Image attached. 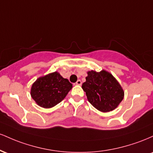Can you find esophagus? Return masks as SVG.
I'll return each instance as SVG.
<instances>
[{
  "mask_svg": "<svg viewBox=\"0 0 153 153\" xmlns=\"http://www.w3.org/2000/svg\"><path fill=\"white\" fill-rule=\"evenodd\" d=\"M81 83H82L81 80H77V82H75V85H81Z\"/></svg>",
  "mask_w": 153,
  "mask_h": 153,
  "instance_id": "34e87169",
  "label": "esophagus"
}]
</instances>
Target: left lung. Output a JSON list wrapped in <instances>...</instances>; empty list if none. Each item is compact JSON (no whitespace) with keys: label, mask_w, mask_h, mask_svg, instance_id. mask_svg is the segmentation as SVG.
<instances>
[{"label":"left lung","mask_w":153,"mask_h":153,"mask_svg":"<svg viewBox=\"0 0 153 153\" xmlns=\"http://www.w3.org/2000/svg\"><path fill=\"white\" fill-rule=\"evenodd\" d=\"M82 85L87 99L96 109L108 112L115 109L124 99V92L117 79L104 70L88 72Z\"/></svg>","instance_id":"1"}]
</instances>
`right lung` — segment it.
I'll return each mask as SVG.
<instances>
[{"instance_id": "right-lung-1", "label": "right lung", "mask_w": 153, "mask_h": 153, "mask_svg": "<svg viewBox=\"0 0 153 153\" xmlns=\"http://www.w3.org/2000/svg\"><path fill=\"white\" fill-rule=\"evenodd\" d=\"M73 88L57 72L40 77L31 85V96L39 106L52 108L60 103Z\"/></svg>"}]
</instances>
